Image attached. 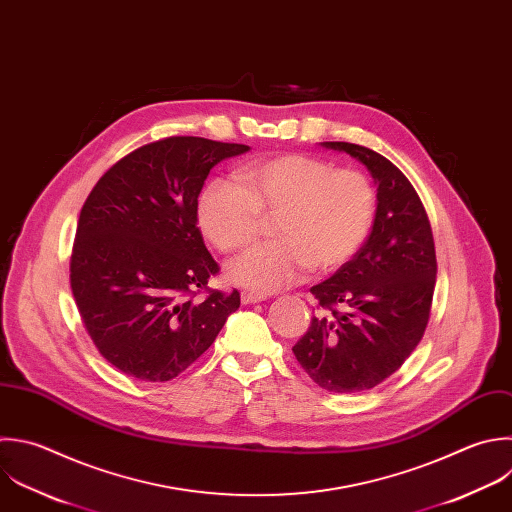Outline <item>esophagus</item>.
Here are the masks:
<instances>
[{
  "mask_svg": "<svg viewBox=\"0 0 512 512\" xmlns=\"http://www.w3.org/2000/svg\"><path fill=\"white\" fill-rule=\"evenodd\" d=\"M240 298H242V304H254V302H262L264 300L262 294H254V292H242Z\"/></svg>",
  "mask_w": 512,
  "mask_h": 512,
  "instance_id": "obj_1",
  "label": "esophagus"
}]
</instances>
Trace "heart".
Returning <instances> with one entry per match:
<instances>
[{
  "label": "heart",
  "instance_id": "obj_1",
  "mask_svg": "<svg viewBox=\"0 0 512 512\" xmlns=\"http://www.w3.org/2000/svg\"><path fill=\"white\" fill-rule=\"evenodd\" d=\"M238 183L212 180L198 198L204 236L226 254L248 248L262 218L276 238L230 266V278L256 292L296 282L308 268L332 272L366 242L376 218V190L358 170L290 152L238 170Z\"/></svg>",
  "mask_w": 512,
  "mask_h": 512
}]
</instances>
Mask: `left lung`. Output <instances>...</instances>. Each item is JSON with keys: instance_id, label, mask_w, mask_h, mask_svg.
Instances as JSON below:
<instances>
[{"instance_id": "1", "label": "left lung", "mask_w": 512, "mask_h": 512, "mask_svg": "<svg viewBox=\"0 0 512 512\" xmlns=\"http://www.w3.org/2000/svg\"><path fill=\"white\" fill-rule=\"evenodd\" d=\"M322 146L368 168L378 186L376 218L354 258L310 288L318 314L292 352L320 388L352 394L394 374L422 340L436 284V252L426 210L390 160L358 144Z\"/></svg>"}]
</instances>
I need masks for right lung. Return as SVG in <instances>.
<instances>
[{
	"label": "right lung",
	"instance_id": "add662e5",
	"mask_svg": "<svg viewBox=\"0 0 512 512\" xmlns=\"http://www.w3.org/2000/svg\"><path fill=\"white\" fill-rule=\"evenodd\" d=\"M244 144L170 136L118 160L80 212L70 284L100 354L120 372L166 382L194 364L238 310L198 228L210 170Z\"/></svg>",
	"mask_w": 512,
	"mask_h": 512
}]
</instances>
